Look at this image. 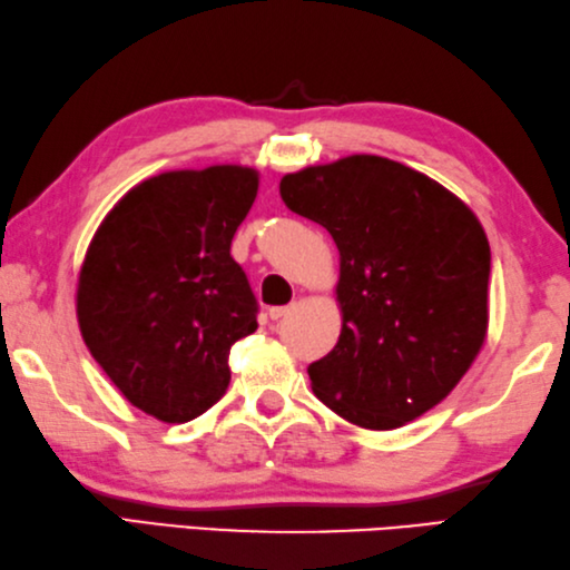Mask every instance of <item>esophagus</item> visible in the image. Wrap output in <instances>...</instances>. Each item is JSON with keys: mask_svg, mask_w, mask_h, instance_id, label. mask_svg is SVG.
<instances>
[{"mask_svg": "<svg viewBox=\"0 0 570 570\" xmlns=\"http://www.w3.org/2000/svg\"><path fill=\"white\" fill-rule=\"evenodd\" d=\"M287 312H289V307H271L268 315H271V320H281L287 315Z\"/></svg>", "mask_w": 570, "mask_h": 570, "instance_id": "obj_1", "label": "esophagus"}]
</instances>
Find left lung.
<instances>
[{
  "mask_svg": "<svg viewBox=\"0 0 570 570\" xmlns=\"http://www.w3.org/2000/svg\"><path fill=\"white\" fill-rule=\"evenodd\" d=\"M281 196L340 248L342 334L307 368L315 396L368 431L431 411L487 336L492 255L478 216L431 177L376 155L285 174Z\"/></svg>",
  "mask_w": 570,
  "mask_h": 570,
  "instance_id": "8db88e82",
  "label": "left lung"
}]
</instances>
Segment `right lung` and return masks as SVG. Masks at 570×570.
Returning a JSON list of instances; mask_svg holds the SVG:
<instances>
[{"label": "right lung", "mask_w": 570, "mask_h": 570, "mask_svg": "<svg viewBox=\"0 0 570 570\" xmlns=\"http://www.w3.org/2000/svg\"><path fill=\"white\" fill-rule=\"evenodd\" d=\"M258 171L238 165L165 171L102 218L80 265L83 342L135 409L187 423L224 396L228 354L258 330V302L230 258Z\"/></svg>", "instance_id": "add662e5"}]
</instances>
